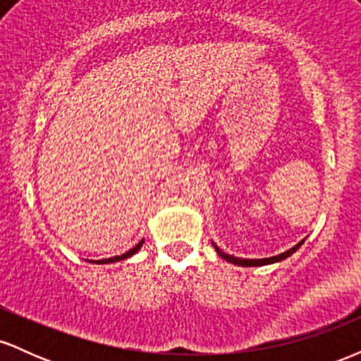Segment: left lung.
<instances>
[{
    "label": "left lung",
    "instance_id": "8db88e82",
    "mask_svg": "<svg viewBox=\"0 0 361 361\" xmlns=\"http://www.w3.org/2000/svg\"><path fill=\"white\" fill-rule=\"evenodd\" d=\"M304 241H305V239H302V241H300L299 244H295V246H293L292 250L281 252V255L271 256V258H263V259H243V258H235V256H231V255H227V252H224L222 250H219L217 244H215V243H212V244H214L215 251H217V255L221 256V258L226 259V261H229V263L238 264V267H263V264H271V263H276V261H281V259L288 258L290 255H293V252L299 250L302 244H304Z\"/></svg>",
    "mask_w": 361,
    "mask_h": 361
}]
</instances>
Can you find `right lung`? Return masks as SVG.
<instances>
[{
  "label": "right lung",
  "mask_w": 361,
  "mask_h": 361,
  "mask_svg": "<svg viewBox=\"0 0 361 361\" xmlns=\"http://www.w3.org/2000/svg\"><path fill=\"white\" fill-rule=\"evenodd\" d=\"M144 244V239L142 241H140L139 244H135L134 247H132L130 251H127V252H123L122 256H114V258H106V259H98V261H90V263H100V264H106V263H115V261H122V259H126V258H130L132 255H135V252H137L139 250H140V246H142Z\"/></svg>",
  "instance_id": "add662e5"
}]
</instances>
